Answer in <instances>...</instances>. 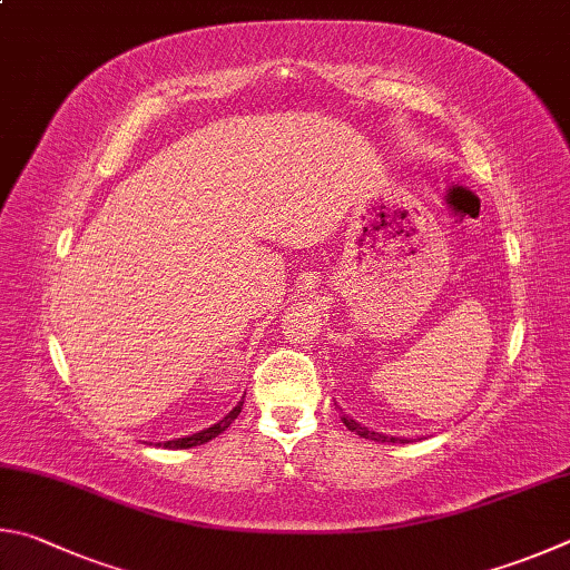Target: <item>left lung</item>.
Segmentation results:
<instances>
[{"label":"left lung","mask_w":570,"mask_h":570,"mask_svg":"<svg viewBox=\"0 0 570 570\" xmlns=\"http://www.w3.org/2000/svg\"><path fill=\"white\" fill-rule=\"evenodd\" d=\"M343 423H345L347 428H351V431H353L355 435L367 438V441H375V443H411V441H405V438H387V435H381V433L367 431V428H363L361 423L351 421V417H345V415H343Z\"/></svg>","instance_id":"1"}]
</instances>
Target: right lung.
<instances>
[{
	"label": "right lung",
	"mask_w": 570,
	"mask_h": 570,
	"mask_svg": "<svg viewBox=\"0 0 570 570\" xmlns=\"http://www.w3.org/2000/svg\"><path fill=\"white\" fill-rule=\"evenodd\" d=\"M243 403H245V401H239L237 407H233V411H229V413L223 417V421L215 423L213 428H207V431H199V433L187 435V438H177V441H167V443H163V445H165V448H195V445L209 443V441H213V438H217L219 433L227 431L229 423H233L235 417L239 415V411H243ZM157 445H159V443H157Z\"/></svg>",
	"instance_id": "add662e5"
}]
</instances>
